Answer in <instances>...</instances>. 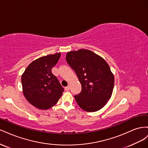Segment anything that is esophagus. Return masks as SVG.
<instances>
[{"mask_svg":"<svg viewBox=\"0 0 148 148\" xmlns=\"http://www.w3.org/2000/svg\"><path fill=\"white\" fill-rule=\"evenodd\" d=\"M65 89L66 91H69L70 90V87L69 86H66L65 88Z\"/></svg>","mask_w":148,"mask_h":148,"instance_id":"esophagus-1","label":"esophagus"}]
</instances>
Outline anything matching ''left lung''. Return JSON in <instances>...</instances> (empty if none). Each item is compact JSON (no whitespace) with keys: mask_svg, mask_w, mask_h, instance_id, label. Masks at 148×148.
I'll return each mask as SVG.
<instances>
[{"mask_svg":"<svg viewBox=\"0 0 148 148\" xmlns=\"http://www.w3.org/2000/svg\"><path fill=\"white\" fill-rule=\"evenodd\" d=\"M66 60L75 70L82 84V91L75 96L78 105L86 112H96L111 97L114 76L102 57L88 49L71 51Z\"/></svg>","mask_w":148,"mask_h":148,"instance_id":"obj_1","label":"left lung"}]
</instances>
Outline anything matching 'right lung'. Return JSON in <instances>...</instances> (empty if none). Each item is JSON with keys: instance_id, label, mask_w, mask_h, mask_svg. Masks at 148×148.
I'll use <instances>...</instances> for the list:
<instances>
[{"instance_id": "1", "label": "right lung", "mask_w": 148, "mask_h": 148, "mask_svg": "<svg viewBox=\"0 0 148 148\" xmlns=\"http://www.w3.org/2000/svg\"><path fill=\"white\" fill-rule=\"evenodd\" d=\"M61 53L43 56L33 61L21 76L25 97L39 109L47 110L59 101L64 88L52 73V69L59 61Z\"/></svg>"}]
</instances>
